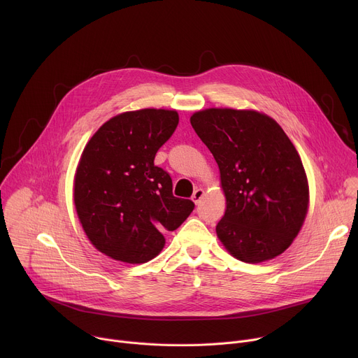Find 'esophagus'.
Instances as JSON below:
<instances>
[{"label":"esophagus","mask_w":358,"mask_h":358,"mask_svg":"<svg viewBox=\"0 0 358 358\" xmlns=\"http://www.w3.org/2000/svg\"><path fill=\"white\" fill-rule=\"evenodd\" d=\"M203 195H206V191H203L202 188H196L191 196V199L195 202V203H199L201 199L203 198Z\"/></svg>","instance_id":"esophagus-1"}]
</instances>
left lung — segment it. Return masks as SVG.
<instances>
[{
    "label": "left lung",
    "instance_id": "1",
    "mask_svg": "<svg viewBox=\"0 0 358 358\" xmlns=\"http://www.w3.org/2000/svg\"><path fill=\"white\" fill-rule=\"evenodd\" d=\"M189 122L220 169L227 210L218 239L246 264L279 257L309 210L308 176L296 147L275 119L257 110L210 108Z\"/></svg>",
    "mask_w": 358,
    "mask_h": 358
}]
</instances>
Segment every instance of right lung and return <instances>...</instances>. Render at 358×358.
<instances>
[{
    "instance_id": "obj_1",
    "label": "right lung",
    "mask_w": 358,
    "mask_h": 358,
    "mask_svg": "<svg viewBox=\"0 0 358 358\" xmlns=\"http://www.w3.org/2000/svg\"><path fill=\"white\" fill-rule=\"evenodd\" d=\"M178 124L177 110L140 109L101 124L85 145L73 178V202L90 243L124 264H144L166 245L194 202L173 195L167 171L155 164Z\"/></svg>"
}]
</instances>
